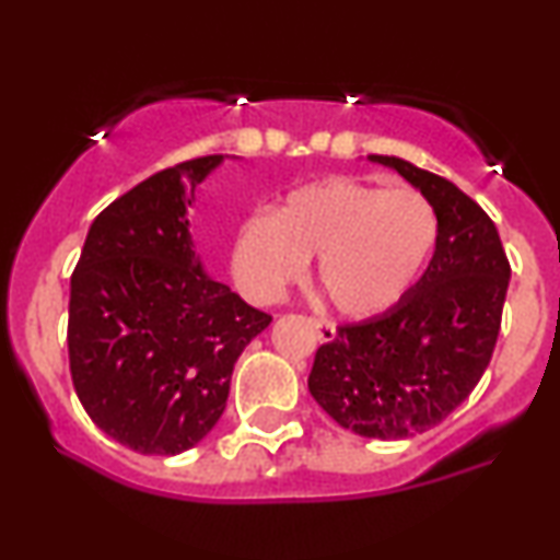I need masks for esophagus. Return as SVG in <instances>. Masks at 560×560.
Here are the masks:
<instances>
[{"label": "esophagus", "instance_id": "obj_1", "mask_svg": "<svg viewBox=\"0 0 560 560\" xmlns=\"http://www.w3.org/2000/svg\"><path fill=\"white\" fill-rule=\"evenodd\" d=\"M310 326H313L315 339L323 341V345H326V341H334L336 339L334 323H328V320H323V318H310Z\"/></svg>", "mask_w": 560, "mask_h": 560}]
</instances>
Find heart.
Wrapping results in <instances>:
<instances>
[{
  "label": "heart",
  "mask_w": 560,
  "mask_h": 560,
  "mask_svg": "<svg viewBox=\"0 0 560 560\" xmlns=\"http://www.w3.org/2000/svg\"><path fill=\"white\" fill-rule=\"evenodd\" d=\"M425 195L331 177L292 190L268 215L234 234L232 276L255 305H268L315 260V284L334 310L373 318L394 307L425 271L438 245Z\"/></svg>",
  "instance_id": "obj_1"
}]
</instances>
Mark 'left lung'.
I'll use <instances>...</instances> for the list:
<instances>
[{
    "instance_id": "left-lung-1",
    "label": "left lung",
    "mask_w": 560,
    "mask_h": 560,
    "mask_svg": "<svg viewBox=\"0 0 560 560\" xmlns=\"http://www.w3.org/2000/svg\"><path fill=\"white\" fill-rule=\"evenodd\" d=\"M390 166L433 203L438 245L428 271L383 315L336 328L315 352L307 388L357 435L425 433L480 383L493 357L511 266L490 215L454 182L396 156Z\"/></svg>"
}]
</instances>
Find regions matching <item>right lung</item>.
<instances>
[{
	"mask_svg": "<svg viewBox=\"0 0 560 560\" xmlns=\"http://www.w3.org/2000/svg\"><path fill=\"white\" fill-rule=\"evenodd\" d=\"M221 161H182L106 206L70 279L72 386L88 417L138 454L203 441L234 362L271 323L213 281L192 247L187 208Z\"/></svg>",
	"mask_w": 560,
	"mask_h": 560,
	"instance_id": "right-lung-1",
	"label": "right lung"
}]
</instances>
